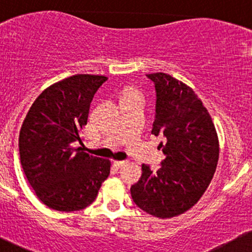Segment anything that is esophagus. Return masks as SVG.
I'll use <instances>...</instances> for the list:
<instances>
[{
    "instance_id": "1",
    "label": "esophagus",
    "mask_w": 252,
    "mask_h": 252,
    "mask_svg": "<svg viewBox=\"0 0 252 252\" xmlns=\"http://www.w3.org/2000/svg\"><path fill=\"white\" fill-rule=\"evenodd\" d=\"M124 163H126V161H114V166L117 167V168L122 167Z\"/></svg>"
}]
</instances>
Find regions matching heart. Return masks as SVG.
<instances>
[{
	"label": "heart",
	"instance_id": "heart-1",
	"mask_svg": "<svg viewBox=\"0 0 252 252\" xmlns=\"http://www.w3.org/2000/svg\"><path fill=\"white\" fill-rule=\"evenodd\" d=\"M130 97H141V94H138L137 91H135V90H126L123 94V99H126V98H130Z\"/></svg>",
	"mask_w": 252,
	"mask_h": 252
}]
</instances>
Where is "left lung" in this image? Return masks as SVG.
<instances>
[{
  "label": "left lung",
  "mask_w": 252,
  "mask_h": 252,
  "mask_svg": "<svg viewBox=\"0 0 252 252\" xmlns=\"http://www.w3.org/2000/svg\"><path fill=\"white\" fill-rule=\"evenodd\" d=\"M156 91L152 134L163 135L164 158L153 172L142 164V175L132 185V200L158 218H172L198 202L209 187L219 158L215 124L189 86L166 73L147 74Z\"/></svg>",
  "instance_id": "8db88e82"
}]
</instances>
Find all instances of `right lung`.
I'll list each match as a JSON object with an SVG mask.
<instances>
[{"label":"right lung","mask_w":252,"mask_h":252,"mask_svg":"<svg viewBox=\"0 0 252 252\" xmlns=\"http://www.w3.org/2000/svg\"><path fill=\"white\" fill-rule=\"evenodd\" d=\"M108 78L76 74L53 84L31 106L19 137L21 166L37 198L57 211H79L97 198L110 161L83 152L90 104Z\"/></svg>","instance_id":"right-lung-1"}]
</instances>
